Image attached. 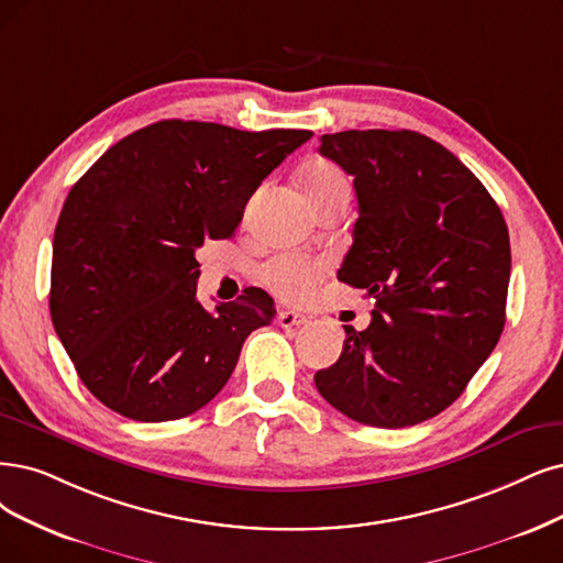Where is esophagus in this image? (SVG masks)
<instances>
[{"label": "esophagus", "instance_id": "34e87169", "mask_svg": "<svg viewBox=\"0 0 563 563\" xmlns=\"http://www.w3.org/2000/svg\"><path fill=\"white\" fill-rule=\"evenodd\" d=\"M278 322H280V327H285V329H292V327H303V324H308L310 318L303 316V313H299V310H283V313L278 316Z\"/></svg>", "mask_w": 563, "mask_h": 563}]
</instances>
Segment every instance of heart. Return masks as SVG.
I'll list each match as a JSON object with an SVG mask.
<instances>
[{
    "label": "heart",
    "instance_id": "b5f03b06",
    "mask_svg": "<svg viewBox=\"0 0 563 563\" xmlns=\"http://www.w3.org/2000/svg\"><path fill=\"white\" fill-rule=\"evenodd\" d=\"M303 190L310 203H320L334 197H350V183L345 174L331 162H313L303 174ZM324 262L285 255L271 260L264 266L266 285L287 301H303L313 292L316 283L324 274Z\"/></svg>",
    "mask_w": 563,
    "mask_h": 563
}]
</instances>
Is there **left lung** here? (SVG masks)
<instances>
[{"label": "left lung", "instance_id": "8db88e82", "mask_svg": "<svg viewBox=\"0 0 563 563\" xmlns=\"http://www.w3.org/2000/svg\"><path fill=\"white\" fill-rule=\"evenodd\" d=\"M320 153L355 178L360 218L339 280L376 301L316 373L350 420L401 429L460 399L506 324L508 227L485 185L410 130L324 134Z\"/></svg>", "mask_w": 563, "mask_h": 563}]
</instances>
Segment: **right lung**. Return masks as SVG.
I'll list each match as a JSON object with an SVG mask.
<instances>
[{"mask_svg":"<svg viewBox=\"0 0 563 563\" xmlns=\"http://www.w3.org/2000/svg\"><path fill=\"white\" fill-rule=\"evenodd\" d=\"M308 130L162 120L124 136L71 187L55 227L51 318L78 378L115 412L169 422L227 385L276 306L250 287L197 301V250L229 239L247 199Z\"/></svg>","mask_w":563,"mask_h":563,"instance_id":"obj_1","label":"right lung"}]
</instances>
